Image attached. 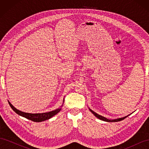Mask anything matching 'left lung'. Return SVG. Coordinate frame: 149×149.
<instances>
[{"label":"left lung","mask_w":149,"mask_h":149,"mask_svg":"<svg viewBox=\"0 0 149 149\" xmlns=\"http://www.w3.org/2000/svg\"><path fill=\"white\" fill-rule=\"evenodd\" d=\"M89 111H91L94 116H95L97 118L100 119V120H103V121L109 122V123H113V122H119V121H120V120H123V119H124L125 118H127V117H128V116H129V115L126 116H125V117H123V118H118V119H107L106 118H105V117H103V116H101V115H100V114H97L96 112H95L94 111H93V110H91V109H90V108H89Z\"/></svg>","instance_id":"left-lung-1"}]
</instances>
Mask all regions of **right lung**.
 I'll return each instance as SVG.
<instances>
[{"mask_svg": "<svg viewBox=\"0 0 149 149\" xmlns=\"http://www.w3.org/2000/svg\"><path fill=\"white\" fill-rule=\"evenodd\" d=\"M64 101H65V100H63V102H64ZM8 104H9L10 106L13 109V111L15 112L17 114H19L22 117H24V118H25L32 120L33 122H37V123H40V122H42V121L46 120H48L49 119L52 118L53 116L58 114V112L61 111V107H62L63 105V104L59 108H58V109L54 110V111H50V112H43V113L32 114V113H28V112H22L21 111L18 110L9 101H8Z\"/></svg>", "mask_w": 149, "mask_h": 149, "instance_id": "obj_1", "label": "right lung"}]
</instances>
